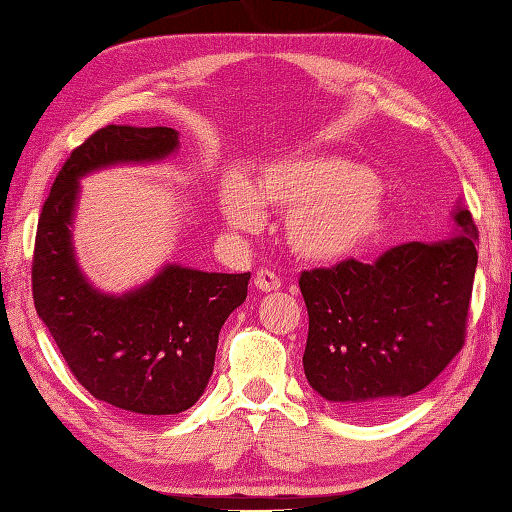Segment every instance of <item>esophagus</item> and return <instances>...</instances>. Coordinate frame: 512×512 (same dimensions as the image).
<instances>
[{"mask_svg": "<svg viewBox=\"0 0 512 512\" xmlns=\"http://www.w3.org/2000/svg\"><path fill=\"white\" fill-rule=\"evenodd\" d=\"M255 287L262 291H275L282 287V282H280V277L271 271V268H259L255 275Z\"/></svg>", "mask_w": 512, "mask_h": 512, "instance_id": "1", "label": "esophagus"}]
</instances>
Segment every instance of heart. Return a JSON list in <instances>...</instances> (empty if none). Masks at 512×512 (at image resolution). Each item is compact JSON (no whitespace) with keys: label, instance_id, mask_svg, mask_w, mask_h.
<instances>
[{"label":"heart","instance_id":"b5f03b06","mask_svg":"<svg viewBox=\"0 0 512 512\" xmlns=\"http://www.w3.org/2000/svg\"><path fill=\"white\" fill-rule=\"evenodd\" d=\"M221 214L235 230L264 223V205L289 207L284 235L300 257L343 262L375 241L388 219L375 173L339 155L293 153L266 162L253 189L230 178L221 187Z\"/></svg>","mask_w":512,"mask_h":512}]
</instances>
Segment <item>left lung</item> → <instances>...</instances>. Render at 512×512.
I'll return each instance as SVG.
<instances>
[{"label": "left lung", "instance_id": "8db88e82", "mask_svg": "<svg viewBox=\"0 0 512 512\" xmlns=\"http://www.w3.org/2000/svg\"><path fill=\"white\" fill-rule=\"evenodd\" d=\"M461 232L440 244L395 246L372 264L343 259L300 273L309 314L307 381L352 415H379L427 388L461 352L479 230L458 207Z\"/></svg>", "mask_w": 512, "mask_h": 512}]
</instances>
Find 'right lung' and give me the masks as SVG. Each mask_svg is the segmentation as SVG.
<instances>
[{
    "instance_id": "obj_1",
    "label": "right lung",
    "mask_w": 512,
    "mask_h": 512,
    "mask_svg": "<svg viewBox=\"0 0 512 512\" xmlns=\"http://www.w3.org/2000/svg\"><path fill=\"white\" fill-rule=\"evenodd\" d=\"M176 149L178 133L167 126L110 124L92 133L51 185L31 262L36 311L76 381L97 400L140 415H173L198 402L225 318L248 296L250 273L171 264L142 289L103 296L76 266L69 225L85 173Z\"/></svg>"
}]
</instances>
